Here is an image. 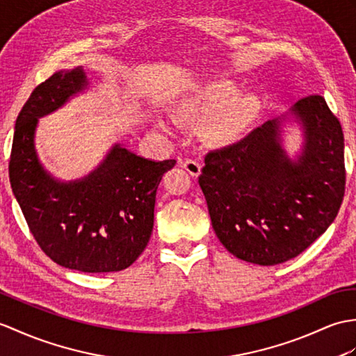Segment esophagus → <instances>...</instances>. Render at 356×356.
<instances>
[{"label": "esophagus", "mask_w": 356, "mask_h": 356, "mask_svg": "<svg viewBox=\"0 0 356 356\" xmlns=\"http://www.w3.org/2000/svg\"><path fill=\"white\" fill-rule=\"evenodd\" d=\"M180 167L184 168V170H186V171L189 172V175L194 176V177H197L198 175H200V171H202V165H200V162L195 161V159H186V161H181V162H180Z\"/></svg>", "instance_id": "1"}]
</instances>
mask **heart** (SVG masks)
I'll use <instances>...</instances> for the list:
<instances>
[{
  "label": "heart",
  "mask_w": 356,
  "mask_h": 356,
  "mask_svg": "<svg viewBox=\"0 0 356 356\" xmlns=\"http://www.w3.org/2000/svg\"><path fill=\"white\" fill-rule=\"evenodd\" d=\"M177 117L200 122L210 118L204 134L212 143L229 144L241 138L258 117V102L238 95V88L227 80H216L194 88L176 104Z\"/></svg>",
  "instance_id": "b5f03b06"
}]
</instances>
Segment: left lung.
Segmentation results:
<instances>
[{
	"mask_svg": "<svg viewBox=\"0 0 356 356\" xmlns=\"http://www.w3.org/2000/svg\"><path fill=\"white\" fill-rule=\"evenodd\" d=\"M290 113L305 135L297 161L282 148L284 117L209 152L198 177L220 243L258 266H277L307 250L335 220L344 197L340 121L321 95L300 98Z\"/></svg>",
	"mask_w": 356,
	"mask_h": 356,
	"instance_id": "obj_1",
	"label": "left lung"
}]
</instances>
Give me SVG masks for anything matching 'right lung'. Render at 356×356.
<instances>
[{
  "mask_svg": "<svg viewBox=\"0 0 356 356\" xmlns=\"http://www.w3.org/2000/svg\"><path fill=\"white\" fill-rule=\"evenodd\" d=\"M81 68L54 72L33 90L16 118L9 177L30 232L59 266L83 273L130 267L150 239L156 191L176 161L154 162L112 147L100 167L74 181L53 179L35 150L38 118L86 88Z\"/></svg>",
  "mask_w": 356,
  "mask_h": 356,
  "instance_id": "right-lung-1",
  "label": "right lung"
}]
</instances>
